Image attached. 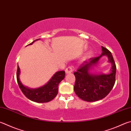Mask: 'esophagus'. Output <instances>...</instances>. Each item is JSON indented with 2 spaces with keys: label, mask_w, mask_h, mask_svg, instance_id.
Returning a JSON list of instances; mask_svg holds the SVG:
<instances>
[{
  "label": "esophagus",
  "mask_w": 131,
  "mask_h": 131,
  "mask_svg": "<svg viewBox=\"0 0 131 131\" xmlns=\"http://www.w3.org/2000/svg\"><path fill=\"white\" fill-rule=\"evenodd\" d=\"M74 70V67L73 66H69L65 70V72L66 74H70L71 73H72Z\"/></svg>",
  "instance_id": "34e87169"
}]
</instances>
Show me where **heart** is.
<instances>
[{
	"label": "heart",
	"instance_id": "obj_1",
	"mask_svg": "<svg viewBox=\"0 0 131 131\" xmlns=\"http://www.w3.org/2000/svg\"><path fill=\"white\" fill-rule=\"evenodd\" d=\"M92 53L91 51H89L88 53L86 56H85V57H84V58L82 59V61H84L85 59H86V58H89V57H90L92 56Z\"/></svg>",
	"mask_w": 131,
	"mask_h": 131
}]
</instances>
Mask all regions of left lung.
Masks as SVG:
<instances>
[{
    "label": "left lung",
    "mask_w": 131,
    "mask_h": 131,
    "mask_svg": "<svg viewBox=\"0 0 131 131\" xmlns=\"http://www.w3.org/2000/svg\"><path fill=\"white\" fill-rule=\"evenodd\" d=\"M103 53L97 57L89 58L82 63L74 72L75 82L74 90L75 94L83 100L93 102L101 100L108 95L114 86L116 81V66L110 51L102 46ZM108 57L112 64L111 72L109 75H92L89 70L98 61L102 56Z\"/></svg>",
    "instance_id": "1"
}]
</instances>
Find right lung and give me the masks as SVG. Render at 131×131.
Returning a JSON list of instances; mask_svg holds the SVG:
<instances>
[{"instance_id": "1", "label": "right lung", "mask_w": 131, "mask_h": 131, "mask_svg": "<svg viewBox=\"0 0 131 131\" xmlns=\"http://www.w3.org/2000/svg\"><path fill=\"white\" fill-rule=\"evenodd\" d=\"M38 39L35 40L29 45H32L35 41ZM19 74L20 68L18 64L16 79H17L18 84L20 90L27 99L32 101L39 103H47L55 98L58 94L59 82L64 79L65 76V71H59V72H56L49 81L44 86L37 89H30L25 86L20 82L19 80Z\"/></svg>"}]
</instances>
